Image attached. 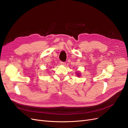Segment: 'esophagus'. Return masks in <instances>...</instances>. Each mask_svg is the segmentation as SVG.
<instances>
[{"instance_id": "obj_1", "label": "esophagus", "mask_w": 128, "mask_h": 128, "mask_svg": "<svg viewBox=\"0 0 128 128\" xmlns=\"http://www.w3.org/2000/svg\"><path fill=\"white\" fill-rule=\"evenodd\" d=\"M60 64L61 65H65V62H62V61H60Z\"/></svg>"}]
</instances>
